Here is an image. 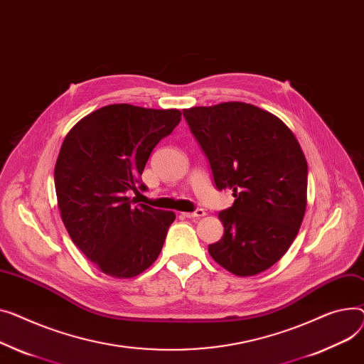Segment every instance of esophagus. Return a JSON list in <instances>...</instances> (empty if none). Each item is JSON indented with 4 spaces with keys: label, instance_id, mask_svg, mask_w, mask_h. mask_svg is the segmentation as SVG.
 I'll list each match as a JSON object with an SVG mask.
<instances>
[{
    "label": "esophagus",
    "instance_id": "obj_1",
    "mask_svg": "<svg viewBox=\"0 0 364 364\" xmlns=\"http://www.w3.org/2000/svg\"><path fill=\"white\" fill-rule=\"evenodd\" d=\"M184 218H200V216H205L206 212L203 209H198L195 212H183L181 213Z\"/></svg>",
    "mask_w": 364,
    "mask_h": 364
}]
</instances>
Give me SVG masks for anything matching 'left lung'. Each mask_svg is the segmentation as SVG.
<instances>
[{"label":"left lung","instance_id":"obj_1","mask_svg":"<svg viewBox=\"0 0 364 364\" xmlns=\"http://www.w3.org/2000/svg\"><path fill=\"white\" fill-rule=\"evenodd\" d=\"M215 186L231 190L220 212L224 235L209 245L212 259L237 277H253L289 249L307 205V161L294 133L277 115L246 102L184 109Z\"/></svg>","mask_w":364,"mask_h":364}]
</instances>
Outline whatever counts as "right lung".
Here are the masks:
<instances>
[{
  "instance_id": "add662e5",
  "label": "right lung",
  "mask_w": 364,
  "mask_h": 364,
  "mask_svg": "<svg viewBox=\"0 0 364 364\" xmlns=\"http://www.w3.org/2000/svg\"><path fill=\"white\" fill-rule=\"evenodd\" d=\"M180 121V109L114 104L83 117L64 137L54 169L61 220L73 243L112 278L146 271L176 220L173 210L132 205L126 193L137 191L151 152Z\"/></svg>"
}]
</instances>
